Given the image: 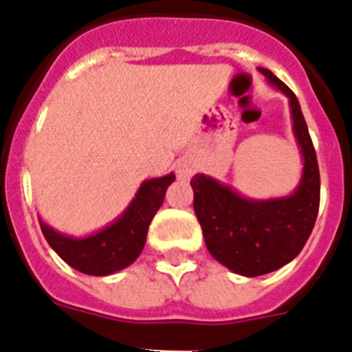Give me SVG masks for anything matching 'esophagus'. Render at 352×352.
I'll return each mask as SVG.
<instances>
[{"mask_svg": "<svg viewBox=\"0 0 352 352\" xmlns=\"http://www.w3.org/2000/svg\"><path fill=\"white\" fill-rule=\"evenodd\" d=\"M194 173V166L190 162H182L178 166V176L179 178H190V174Z\"/></svg>", "mask_w": 352, "mask_h": 352, "instance_id": "obj_1", "label": "esophagus"}]
</instances>
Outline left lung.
I'll return each mask as SVG.
<instances>
[{"mask_svg":"<svg viewBox=\"0 0 352 352\" xmlns=\"http://www.w3.org/2000/svg\"><path fill=\"white\" fill-rule=\"evenodd\" d=\"M259 72L289 98L292 130L303 158L300 185L287 197L256 201L204 174H195L190 182L208 250L243 276L275 272L300 254L316 223L321 194L316 149L296 95L268 68Z\"/></svg>","mask_w":352,"mask_h":352,"instance_id":"left-lung-1","label":"left lung"}]
</instances>
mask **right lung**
Listing matches in <instances>:
<instances>
[{"mask_svg":"<svg viewBox=\"0 0 352 352\" xmlns=\"http://www.w3.org/2000/svg\"><path fill=\"white\" fill-rule=\"evenodd\" d=\"M174 178L176 176L170 173L142 183L120 219L91 236L72 238L61 234L38 217L40 229L52 250L77 272L93 276L116 273L130 266L142 252L149 223L164 203L167 186Z\"/></svg>","mask_w":352,"mask_h":352,"instance_id":"add662e5","label":"right lung"}]
</instances>
